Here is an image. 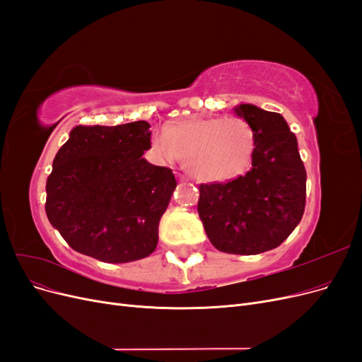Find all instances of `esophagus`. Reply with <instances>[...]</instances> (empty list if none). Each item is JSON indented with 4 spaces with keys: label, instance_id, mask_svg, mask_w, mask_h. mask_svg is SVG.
<instances>
[{
    "label": "esophagus",
    "instance_id": "obj_1",
    "mask_svg": "<svg viewBox=\"0 0 362 362\" xmlns=\"http://www.w3.org/2000/svg\"><path fill=\"white\" fill-rule=\"evenodd\" d=\"M177 178H178L180 181H185V180H187V178H185L184 175H181V173H178V175H177Z\"/></svg>",
    "mask_w": 362,
    "mask_h": 362
}]
</instances>
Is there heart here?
<instances>
[{"label": "heart", "instance_id": "obj_1", "mask_svg": "<svg viewBox=\"0 0 362 362\" xmlns=\"http://www.w3.org/2000/svg\"><path fill=\"white\" fill-rule=\"evenodd\" d=\"M151 149L160 163L184 160L192 178L218 184L249 170L255 134L242 117L192 116L152 134Z\"/></svg>", "mask_w": 362, "mask_h": 362}]
</instances>
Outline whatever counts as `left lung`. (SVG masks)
<instances>
[{
	"mask_svg": "<svg viewBox=\"0 0 362 362\" xmlns=\"http://www.w3.org/2000/svg\"><path fill=\"white\" fill-rule=\"evenodd\" d=\"M233 110L254 129L252 168L225 184H201L198 213L217 250L255 255L278 247L299 225L306 172L298 139L279 113L252 104Z\"/></svg>",
	"mask_w": 362,
	"mask_h": 362,
	"instance_id": "8db88e82",
	"label": "left lung"
}]
</instances>
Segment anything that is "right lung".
I'll return each mask as SVG.
<instances>
[{
    "label": "right lung",
    "mask_w": 362,
    "mask_h": 362,
    "mask_svg": "<svg viewBox=\"0 0 362 362\" xmlns=\"http://www.w3.org/2000/svg\"><path fill=\"white\" fill-rule=\"evenodd\" d=\"M146 120L75 127L47 180L49 223L83 255L129 262L156 250L158 223L177 189L169 168L144 158Z\"/></svg>",
    "instance_id": "1"
}]
</instances>
